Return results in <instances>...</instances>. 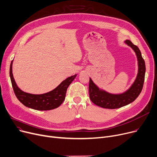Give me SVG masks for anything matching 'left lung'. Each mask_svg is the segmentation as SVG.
<instances>
[{
    "label": "left lung",
    "mask_w": 157,
    "mask_h": 157,
    "mask_svg": "<svg viewBox=\"0 0 157 157\" xmlns=\"http://www.w3.org/2000/svg\"><path fill=\"white\" fill-rule=\"evenodd\" d=\"M124 43L132 49L137 60V74L131 87L122 93L112 94L99 88L90 78L89 80L90 99L94 104L103 108L116 109L130 104L140 95L143 89L146 67L141 51L129 40H125Z\"/></svg>",
    "instance_id": "obj_1"
}]
</instances>
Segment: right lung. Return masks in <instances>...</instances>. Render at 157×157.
<instances>
[{"label": "right lung", "instance_id": "right-lung-1", "mask_svg": "<svg viewBox=\"0 0 157 157\" xmlns=\"http://www.w3.org/2000/svg\"><path fill=\"white\" fill-rule=\"evenodd\" d=\"M13 63H11L9 75L14 92L17 99L26 107L36 110H51L59 107L65 99L67 88L77 77L72 75L64 80L61 84L48 93L41 94H34L24 92L16 84L13 74Z\"/></svg>", "mask_w": 157, "mask_h": 157}]
</instances>
